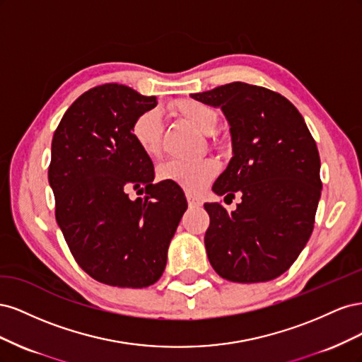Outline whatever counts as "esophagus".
<instances>
[{
    "mask_svg": "<svg viewBox=\"0 0 362 362\" xmlns=\"http://www.w3.org/2000/svg\"><path fill=\"white\" fill-rule=\"evenodd\" d=\"M185 198H187V202L190 206H199L202 202L199 198H196V196H193L192 193H187L185 194Z\"/></svg>",
    "mask_w": 362,
    "mask_h": 362,
    "instance_id": "1",
    "label": "esophagus"
}]
</instances>
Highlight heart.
<instances>
[{
    "label": "heart",
    "mask_w": 362,
    "mask_h": 362,
    "mask_svg": "<svg viewBox=\"0 0 362 362\" xmlns=\"http://www.w3.org/2000/svg\"><path fill=\"white\" fill-rule=\"evenodd\" d=\"M173 110L194 128L210 134L217 125V113L213 107L194 100H181L173 104ZM163 120L158 108L137 115L131 124V137L136 146L146 156L154 157L161 146ZM218 173V163L214 158L201 160H178L172 158L161 163L157 169V178L169 182L187 192H199Z\"/></svg>",
    "instance_id": "heart-1"
}]
</instances>
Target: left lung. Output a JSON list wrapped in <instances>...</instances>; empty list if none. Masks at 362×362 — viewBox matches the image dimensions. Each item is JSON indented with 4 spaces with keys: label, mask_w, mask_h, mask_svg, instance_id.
Instances as JSON below:
<instances>
[{
    "label": "left lung",
    "mask_w": 362,
    "mask_h": 362,
    "mask_svg": "<svg viewBox=\"0 0 362 362\" xmlns=\"http://www.w3.org/2000/svg\"><path fill=\"white\" fill-rule=\"evenodd\" d=\"M190 96L221 108L229 124L233 158L213 192L242 194L231 213L217 202L204 205L210 264L233 282L275 279L313 233L322 193L315 141L298 108L266 87L235 81Z\"/></svg>",
    "instance_id": "1"
}]
</instances>
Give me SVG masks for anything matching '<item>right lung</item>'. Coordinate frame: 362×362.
Returning <instances> with one entry per match:
<instances>
[{
    "label": "right lung",
    "mask_w": 362,
    "mask_h": 362,
    "mask_svg": "<svg viewBox=\"0 0 362 362\" xmlns=\"http://www.w3.org/2000/svg\"><path fill=\"white\" fill-rule=\"evenodd\" d=\"M157 105L122 84L84 92L54 133L48 181L56 218L78 266L107 286L144 288L157 282L187 201L178 185L154 184V164L131 124ZM133 188L144 199H129Z\"/></svg>",
    "instance_id": "right-lung-1"
}]
</instances>
